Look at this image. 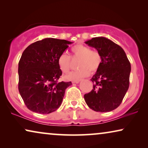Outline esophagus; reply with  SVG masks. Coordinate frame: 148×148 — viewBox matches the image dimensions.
<instances>
[{
  "label": "esophagus",
  "mask_w": 148,
  "mask_h": 148,
  "mask_svg": "<svg viewBox=\"0 0 148 148\" xmlns=\"http://www.w3.org/2000/svg\"><path fill=\"white\" fill-rule=\"evenodd\" d=\"M81 81V79H76V80H73V81H72V83H76V84H78L79 82Z\"/></svg>",
  "instance_id": "1"
}]
</instances>
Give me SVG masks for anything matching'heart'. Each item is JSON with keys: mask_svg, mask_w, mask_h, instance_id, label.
<instances>
[{"mask_svg": "<svg viewBox=\"0 0 148 148\" xmlns=\"http://www.w3.org/2000/svg\"><path fill=\"white\" fill-rule=\"evenodd\" d=\"M73 58H79L77 62V71L70 73L66 76L69 80L80 79L88 76L90 71L95 73L99 69L102 64V55L97 50H91L88 46L83 44H77L71 48ZM58 65L60 71L67 73L71 67L70 56L66 54H62L58 58Z\"/></svg>", "mask_w": 148, "mask_h": 148, "instance_id": "heart-1", "label": "heart"}]
</instances>
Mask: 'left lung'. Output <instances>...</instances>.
I'll list each match as a JSON object with an SVG mask.
<instances>
[{
	"label": "left lung",
	"mask_w": 148,
	"mask_h": 148,
	"mask_svg": "<svg viewBox=\"0 0 148 148\" xmlns=\"http://www.w3.org/2000/svg\"><path fill=\"white\" fill-rule=\"evenodd\" d=\"M102 55V64L91 81L93 89L84 95L86 104L96 112H110L121 104L129 86L131 64L124 50L104 37L85 42Z\"/></svg>",
	"instance_id": "8db88e82"
}]
</instances>
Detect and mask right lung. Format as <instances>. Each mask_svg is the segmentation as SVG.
I'll return each mask as SVG.
<instances>
[{
	"mask_svg": "<svg viewBox=\"0 0 148 148\" xmlns=\"http://www.w3.org/2000/svg\"><path fill=\"white\" fill-rule=\"evenodd\" d=\"M73 42L45 38L30 44L19 62V94L29 110L49 114L57 110L71 82L58 81L62 71L58 58Z\"/></svg>",
	"mask_w": 148,
	"mask_h": 148,
	"instance_id": "obj_1",
	"label": "right lung"
}]
</instances>
